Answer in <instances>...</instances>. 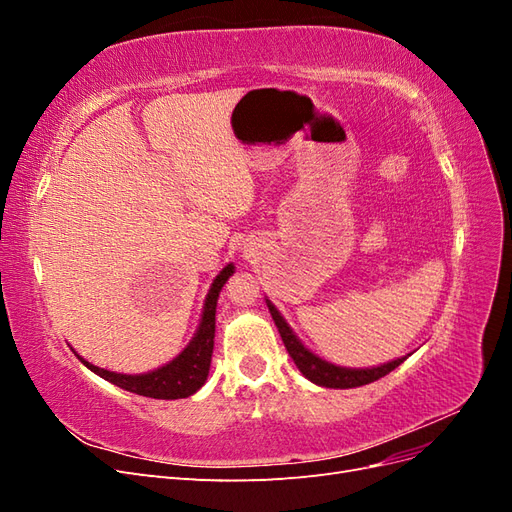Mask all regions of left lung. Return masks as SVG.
I'll use <instances>...</instances> for the list:
<instances>
[{"instance_id":"8db88e82","label":"left lung","mask_w":512,"mask_h":512,"mask_svg":"<svg viewBox=\"0 0 512 512\" xmlns=\"http://www.w3.org/2000/svg\"><path fill=\"white\" fill-rule=\"evenodd\" d=\"M267 307L275 320V327L282 335V342L288 350V354L292 356L294 365L299 367L301 374L318 386H327V389H354V386H363L369 382H376L382 376L391 374L395 367H399L404 363L408 356H401V359H395L391 363H384L378 367H367V369H352V367H339L333 365L329 361L320 359L318 354H314L312 350H307L301 339L292 333V329L288 327V322L284 320V316L277 312V307L267 299Z\"/></svg>"}]
</instances>
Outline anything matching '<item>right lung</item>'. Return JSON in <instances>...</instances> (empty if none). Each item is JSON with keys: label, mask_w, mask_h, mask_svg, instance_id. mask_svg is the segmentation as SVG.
I'll list each match as a JSON object with an SVG mask.
<instances>
[{"label": "right lung", "mask_w": 512, "mask_h": 512, "mask_svg": "<svg viewBox=\"0 0 512 512\" xmlns=\"http://www.w3.org/2000/svg\"><path fill=\"white\" fill-rule=\"evenodd\" d=\"M232 273H235V265H226L220 271V275L215 277L205 299L203 318H200V324L192 337V342L177 356V359H173L170 363L153 371H147V374L130 376V374H117V371L96 367L89 361H85L83 356L79 354L76 356H79L81 363L87 369L94 371V374H98L100 378L113 382L123 391H130L143 397H153V399H183V397L194 395L209 376L213 337H215V307H218L220 290L228 282V277Z\"/></svg>", "instance_id": "obj_1"}]
</instances>
